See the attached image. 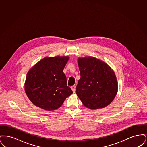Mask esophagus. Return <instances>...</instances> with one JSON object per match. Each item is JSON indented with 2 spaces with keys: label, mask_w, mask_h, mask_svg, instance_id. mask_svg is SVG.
I'll return each instance as SVG.
<instances>
[{
  "label": "esophagus",
  "mask_w": 147,
  "mask_h": 147,
  "mask_svg": "<svg viewBox=\"0 0 147 147\" xmlns=\"http://www.w3.org/2000/svg\"><path fill=\"white\" fill-rule=\"evenodd\" d=\"M76 85H73V86H71V90H72V91H73V92H75V91H76Z\"/></svg>",
  "instance_id": "1"
}]
</instances>
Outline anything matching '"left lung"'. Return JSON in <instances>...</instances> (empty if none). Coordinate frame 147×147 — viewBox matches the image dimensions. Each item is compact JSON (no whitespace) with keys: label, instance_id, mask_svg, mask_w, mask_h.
Wrapping results in <instances>:
<instances>
[{"label":"left lung","instance_id":"obj_1","mask_svg":"<svg viewBox=\"0 0 147 147\" xmlns=\"http://www.w3.org/2000/svg\"><path fill=\"white\" fill-rule=\"evenodd\" d=\"M78 65L81 77L76 93L83 105L92 110L109 105L117 92L114 71L107 64L91 57L79 58Z\"/></svg>","mask_w":147,"mask_h":147}]
</instances>
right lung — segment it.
Returning a JSON list of instances; mask_svg holds the SVG:
<instances>
[{"label": "right lung", "mask_w": 147, "mask_h": 147, "mask_svg": "<svg viewBox=\"0 0 147 147\" xmlns=\"http://www.w3.org/2000/svg\"><path fill=\"white\" fill-rule=\"evenodd\" d=\"M69 57H46L28 71L25 90L34 105L46 110L61 107L65 98L73 93L67 85L63 69Z\"/></svg>", "instance_id": "1"}]
</instances>
